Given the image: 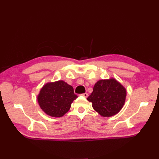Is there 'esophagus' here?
<instances>
[{
	"instance_id": "obj_1",
	"label": "esophagus",
	"mask_w": 159,
	"mask_h": 159,
	"mask_svg": "<svg viewBox=\"0 0 159 159\" xmlns=\"http://www.w3.org/2000/svg\"><path fill=\"white\" fill-rule=\"evenodd\" d=\"M81 95L84 96V98H88V94L87 93H83V94H81Z\"/></svg>"
}]
</instances>
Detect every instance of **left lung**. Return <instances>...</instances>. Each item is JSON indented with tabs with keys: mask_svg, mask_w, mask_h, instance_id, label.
I'll use <instances>...</instances> for the list:
<instances>
[{
	"mask_svg": "<svg viewBox=\"0 0 159 159\" xmlns=\"http://www.w3.org/2000/svg\"><path fill=\"white\" fill-rule=\"evenodd\" d=\"M126 89L114 78L99 80L87 98L102 117H111L119 113L125 102Z\"/></svg>",
	"mask_w": 159,
	"mask_h": 159,
	"instance_id": "obj_1",
	"label": "left lung"
}]
</instances>
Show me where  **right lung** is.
Listing matches in <instances>:
<instances>
[{
    "instance_id": "add662e5",
    "label": "right lung",
    "mask_w": 159,
    "mask_h": 159,
    "mask_svg": "<svg viewBox=\"0 0 159 159\" xmlns=\"http://www.w3.org/2000/svg\"><path fill=\"white\" fill-rule=\"evenodd\" d=\"M77 98L73 87L60 80L43 86L38 95V102L47 115L61 117L70 110L71 103Z\"/></svg>"
}]
</instances>
